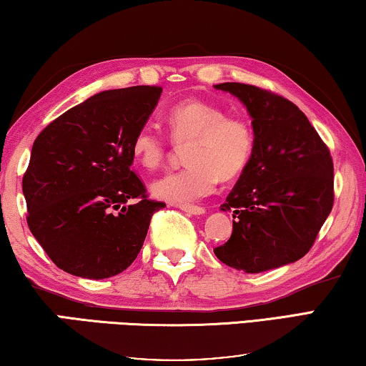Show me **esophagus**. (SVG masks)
I'll return each mask as SVG.
<instances>
[{"instance_id": "esophagus-1", "label": "esophagus", "mask_w": 366, "mask_h": 366, "mask_svg": "<svg viewBox=\"0 0 366 366\" xmlns=\"http://www.w3.org/2000/svg\"><path fill=\"white\" fill-rule=\"evenodd\" d=\"M179 208L189 214H204L205 213L204 207H197V205H179Z\"/></svg>"}]
</instances>
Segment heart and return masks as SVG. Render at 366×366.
<instances>
[{"mask_svg":"<svg viewBox=\"0 0 366 366\" xmlns=\"http://www.w3.org/2000/svg\"><path fill=\"white\" fill-rule=\"evenodd\" d=\"M172 142L187 147L182 171L166 174L152 185L159 200L190 204L213 192L218 177L231 181L244 172L256 148V133L242 115L204 101H185L166 115ZM132 153L147 169H156L169 156V142L152 127H142L132 142Z\"/></svg>","mask_w":366,"mask_h":366,"instance_id":"heart-1","label":"heart"}]
</instances>
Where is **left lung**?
Masks as SVG:
<instances>
[{"label": "left lung", "instance_id": "obj_1", "mask_svg": "<svg viewBox=\"0 0 366 366\" xmlns=\"http://www.w3.org/2000/svg\"><path fill=\"white\" fill-rule=\"evenodd\" d=\"M214 88L244 104L256 133L251 162L222 205L233 212V234L214 256L247 274L297 262L334 205L329 148L285 97L242 83Z\"/></svg>", "mask_w": 366, "mask_h": 366}]
</instances>
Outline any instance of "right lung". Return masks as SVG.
<instances>
[{
  "label": "right lung",
  "instance_id": "right-lung-1",
  "mask_svg": "<svg viewBox=\"0 0 366 366\" xmlns=\"http://www.w3.org/2000/svg\"><path fill=\"white\" fill-rule=\"evenodd\" d=\"M159 86L102 91L39 133L22 177L27 224L58 269L101 280L137 259L154 212L133 172L132 142Z\"/></svg>",
  "mask_w": 366,
  "mask_h": 366
}]
</instances>
